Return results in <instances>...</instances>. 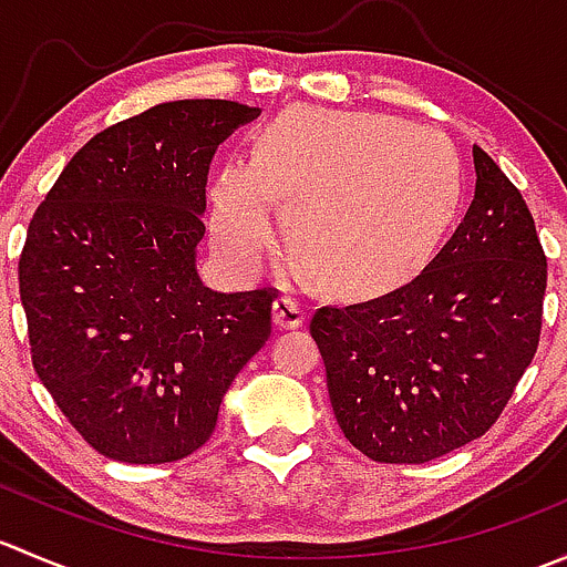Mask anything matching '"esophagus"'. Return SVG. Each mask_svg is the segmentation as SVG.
Here are the masks:
<instances>
[{
  "instance_id": "esophagus-1",
  "label": "esophagus",
  "mask_w": 567,
  "mask_h": 567,
  "mask_svg": "<svg viewBox=\"0 0 567 567\" xmlns=\"http://www.w3.org/2000/svg\"><path fill=\"white\" fill-rule=\"evenodd\" d=\"M271 316L277 329H299V326L305 323L307 312L305 307H301V301L290 299V296H279L271 307Z\"/></svg>"
}]
</instances>
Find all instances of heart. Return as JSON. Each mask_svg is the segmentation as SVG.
<instances>
[{
    "label": "heart",
    "instance_id": "b5f03b06",
    "mask_svg": "<svg viewBox=\"0 0 567 567\" xmlns=\"http://www.w3.org/2000/svg\"><path fill=\"white\" fill-rule=\"evenodd\" d=\"M463 167L444 134L368 112H293L210 192V233L251 268L277 241V199L312 274L346 296L398 288L433 260L461 208Z\"/></svg>",
    "mask_w": 567,
    "mask_h": 567
}]
</instances>
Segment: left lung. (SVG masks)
<instances>
[{"label": "left lung", "instance_id": "1", "mask_svg": "<svg viewBox=\"0 0 567 567\" xmlns=\"http://www.w3.org/2000/svg\"><path fill=\"white\" fill-rule=\"evenodd\" d=\"M472 153V205L420 277L310 320L337 425L379 463H427L483 436L540 340L535 219L494 158Z\"/></svg>", "mask_w": 567, "mask_h": 567}]
</instances>
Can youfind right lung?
<instances>
[{"mask_svg":"<svg viewBox=\"0 0 567 567\" xmlns=\"http://www.w3.org/2000/svg\"><path fill=\"white\" fill-rule=\"evenodd\" d=\"M257 114L197 99L109 125L32 216L19 260L32 364L106 458L169 463L203 447L271 337L277 290L216 293L197 274L210 158Z\"/></svg>","mask_w":567,"mask_h":567,"instance_id":"obj_1","label":"right lung"}]
</instances>
